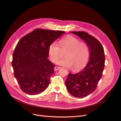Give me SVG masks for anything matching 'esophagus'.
Segmentation results:
<instances>
[{"label":"esophagus","instance_id":"1","mask_svg":"<svg viewBox=\"0 0 121 121\" xmlns=\"http://www.w3.org/2000/svg\"><path fill=\"white\" fill-rule=\"evenodd\" d=\"M60 68V67H59V66H55V68H54V69L55 71H57Z\"/></svg>","mask_w":121,"mask_h":121}]
</instances>
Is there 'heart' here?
Wrapping results in <instances>:
<instances>
[{
	"mask_svg": "<svg viewBox=\"0 0 121 121\" xmlns=\"http://www.w3.org/2000/svg\"><path fill=\"white\" fill-rule=\"evenodd\" d=\"M62 52H65V58L58 60L57 64L67 67H73L74 70L83 67L90 57L88 44L85 42H80L79 40L73 36L62 39L59 43L56 41L51 43L48 49L50 60L56 62L60 57Z\"/></svg>",
	"mask_w": 121,
	"mask_h": 121,
	"instance_id": "b5f03b06",
	"label": "heart"
}]
</instances>
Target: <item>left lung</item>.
Here are the masks:
<instances>
[{"mask_svg":"<svg viewBox=\"0 0 121 121\" xmlns=\"http://www.w3.org/2000/svg\"><path fill=\"white\" fill-rule=\"evenodd\" d=\"M84 40L90 51V61L77 73L68 74L65 81L68 91L77 98H83L94 91L104 68L105 54L100 43L85 31H71Z\"/></svg>","mask_w":121,"mask_h":121,"instance_id":"left-lung-1","label":"left lung"}]
</instances>
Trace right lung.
<instances>
[{
    "label": "right lung",
    "instance_id": "obj_1",
    "mask_svg": "<svg viewBox=\"0 0 121 121\" xmlns=\"http://www.w3.org/2000/svg\"><path fill=\"white\" fill-rule=\"evenodd\" d=\"M65 33L36 29L18 42L13 54L12 65L14 77L22 91L33 95L47 88L55 67L47 58L49 47Z\"/></svg>",
    "mask_w": 121,
    "mask_h": 121
}]
</instances>
